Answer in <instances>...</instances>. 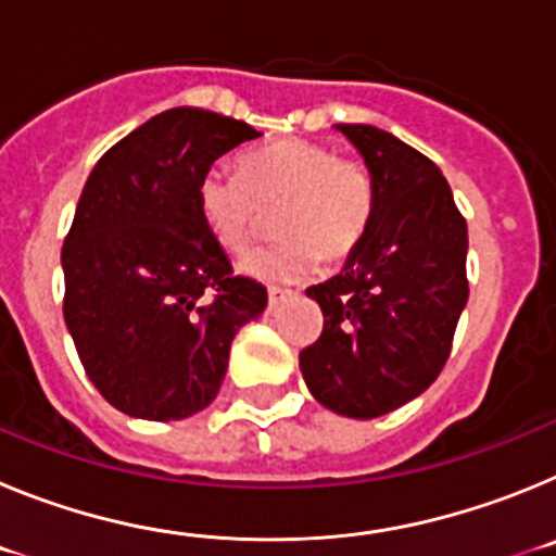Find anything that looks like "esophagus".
Segmentation results:
<instances>
[{
    "mask_svg": "<svg viewBox=\"0 0 556 556\" xmlns=\"http://www.w3.org/2000/svg\"><path fill=\"white\" fill-rule=\"evenodd\" d=\"M292 289H281V287H273L267 292V301H269V308H278L281 303H287L289 298H292Z\"/></svg>",
    "mask_w": 556,
    "mask_h": 556,
    "instance_id": "34e87169",
    "label": "esophagus"
}]
</instances>
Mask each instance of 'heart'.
<instances>
[{
  "mask_svg": "<svg viewBox=\"0 0 556 556\" xmlns=\"http://www.w3.org/2000/svg\"><path fill=\"white\" fill-rule=\"evenodd\" d=\"M239 178L219 169L198 180V214L211 239L242 253L275 211L278 242L248 253L242 275L264 283H292L326 262H342L362 242L376 205L370 172L337 150L303 139H281L250 150L236 164Z\"/></svg>",
  "mask_w": 556,
  "mask_h": 556,
  "instance_id": "b5f03b06",
  "label": "heart"
}]
</instances>
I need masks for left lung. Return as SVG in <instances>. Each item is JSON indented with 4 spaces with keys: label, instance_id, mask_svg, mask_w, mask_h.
Wrapping results in <instances>:
<instances>
[{
    "label": "left lung",
    "instance_id": "8db88e82",
    "mask_svg": "<svg viewBox=\"0 0 556 556\" xmlns=\"http://www.w3.org/2000/svg\"><path fill=\"white\" fill-rule=\"evenodd\" d=\"M365 159L376 205L345 267L306 294L320 339L301 351L308 392L370 420L429 390L468 303V225L434 161L372 125H337Z\"/></svg>",
    "mask_w": 556,
    "mask_h": 556
}]
</instances>
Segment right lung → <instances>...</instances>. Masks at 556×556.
Returning a JSON list of instances; mask_svg holds the SVG:
<instances>
[{"instance_id": "add662e5", "label": "right lung", "mask_w": 556, "mask_h": 556, "mask_svg": "<svg viewBox=\"0 0 556 556\" xmlns=\"http://www.w3.org/2000/svg\"><path fill=\"white\" fill-rule=\"evenodd\" d=\"M203 108L152 116L97 161L63 242V317L91 384L141 420H184L217 397L236 331L267 308L198 214V180L258 139Z\"/></svg>"}]
</instances>
